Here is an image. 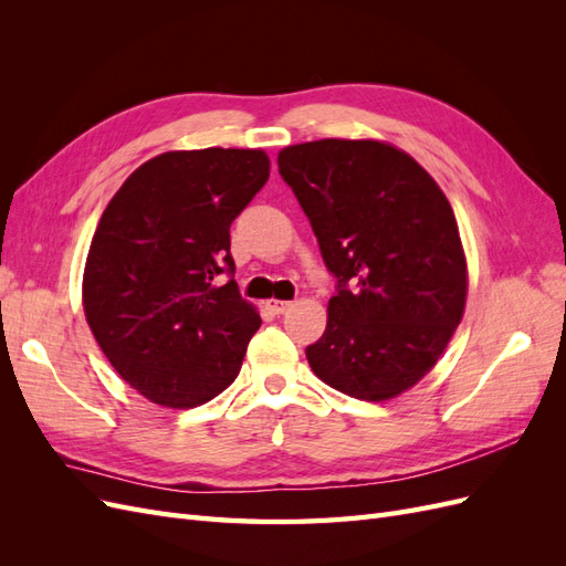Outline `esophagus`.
<instances>
[{"label":"esophagus","mask_w":566,"mask_h":566,"mask_svg":"<svg viewBox=\"0 0 566 566\" xmlns=\"http://www.w3.org/2000/svg\"><path fill=\"white\" fill-rule=\"evenodd\" d=\"M266 306H269V310H271L273 314H285L293 304H290V302H283V300H269V302H266Z\"/></svg>","instance_id":"esophagus-1"}]
</instances>
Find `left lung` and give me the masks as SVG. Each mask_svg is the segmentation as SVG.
Listing matches in <instances>:
<instances>
[{"label": "left lung", "mask_w": 566, "mask_h": 566, "mask_svg": "<svg viewBox=\"0 0 566 566\" xmlns=\"http://www.w3.org/2000/svg\"><path fill=\"white\" fill-rule=\"evenodd\" d=\"M337 279L328 325L306 347L333 389L385 401L434 368L465 312L468 264L437 181L382 142L321 139L279 153Z\"/></svg>", "instance_id": "8db88e82"}]
</instances>
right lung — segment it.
<instances>
[{
	"mask_svg": "<svg viewBox=\"0 0 566 566\" xmlns=\"http://www.w3.org/2000/svg\"><path fill=\"white\" fill-rule=\"evenodd\" d=\"M264 150H172L144 163L101 214L84 316L111 366L167 408L214 399L262 325L233 279L231 224L269 179Z\"/></svg>",
	"mask_w": 566,
	"mask_h": 566,
	"instance_id": "1",
	"label": "right lung"
}]
</instances>
